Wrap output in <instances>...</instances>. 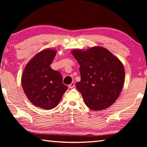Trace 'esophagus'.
I'll use <instances>...</instances> for the list:
<instances>
[{"label": "esophagus", "instance_id": "obj_1", "mask_svg": "<svg viewBox=\"0 0 147 147\" xmlns=\"http://www.w3.org/2000/svg\"><path fill=\"white\" fill-rule=\"evenodd\" d=\"M69 88H74V86H75V83H74V82H72L70 85H69Z\"/></svg>", "mask_w": 147, "mask_h": 147}]
</instances>
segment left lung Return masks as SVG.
I'll return each instance as SVG.
<instances>
[{
	"label": "left lung",
	"instance_id": "8db88e82",
	"mask_svg": "<svg viewBox=\"0 0 147 147\" xmlns=\"http://www.w3.org/2000/svg\"><path fill=\"white\" fill-rule=\"evenodd\" d=\"M71 54L80 64L81 80L76 86L86 105L95 111L110 107L118 98L124 85L123 63L102 47L85 51L74 49Z\"/></svg>",
	"mask_w": 147,
	"mask_h": 147
}]
</instances>
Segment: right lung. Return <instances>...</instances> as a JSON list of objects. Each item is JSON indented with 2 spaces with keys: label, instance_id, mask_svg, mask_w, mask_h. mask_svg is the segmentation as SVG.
Instances as JSON below:
<instances>
[{
  "label": "right lung",
  "instance_id": "right-lung-1",
  "mask_svg": "<svg viewBox=\"0 0 147 147\" xmlns=\"http://www.w3.org/2000/svg\"><path fill=\"white\" fill-rule=\"evenodd\" d=\"M57 51L46 49L28 62L21 78L27 98L37 107L50 110L60 102L67 86L62 83L61 74L51 67Z\"/></svg>",
  "mask_w": 147,
  "mask_h": 147
}]
</instances>
